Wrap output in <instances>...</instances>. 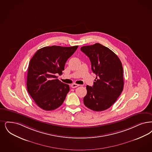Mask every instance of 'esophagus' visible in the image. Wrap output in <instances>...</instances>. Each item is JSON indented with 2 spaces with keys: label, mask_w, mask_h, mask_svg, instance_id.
Returning <instances> with one entry per match:
<instances>
[{
  "label": "esophagus",
  "mask_w": 152,
  "mask_h": 152,
  "mask_svg": "<svg viewBox=\"0 0 152 152\" xmlns=\"http://www.w3.org/2000/svg\"><path fill=\"white\" fill-rule=\"evenodd\" d=\"M71 86V88H77V86H79V85H78V84H72Z\"/></svg>",
  "instance_id": "34e87169"
}]
</instances>
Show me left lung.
<instances>
[{"instance_id":"8db88e82","label":"left lung","mask_w":152,"mask_h":152,"mask_svg":"<svg viewBox=\"0 0 152 152\" xmlns=\"http://www.w3.org/2000/svg\"><path fill=\"white\" fill-rule=\"evenodd\" d=\"M81 50L89 58L91 70L97 76L93 86H86L85 106L93 111L109 109L123 90V69L118 56L100 43L85 46Z\"/></svg>"}]
</instances>
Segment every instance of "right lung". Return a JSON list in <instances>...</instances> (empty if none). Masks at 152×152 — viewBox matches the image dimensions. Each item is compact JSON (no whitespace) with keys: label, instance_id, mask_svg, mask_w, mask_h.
Segmentation results:
<instances>
[{"label":"right lung","instance_id":"1","mask_svg":"<svg viewBox=\"0 0 152 152\" xmlns=\"http://www.w3.org/2000/svg\"><path fill=\"white\" fill-rule=\"evenodd\" d=\"M78 46H52L39 49L29 62L27 89L35 103L42 109L50 111L61 106L69 91V86L57 79L62 74L68 59Z\"/></svg>","mask_w":152,"mask_h":152}]
</instances>
